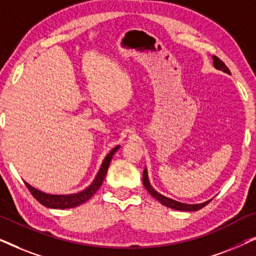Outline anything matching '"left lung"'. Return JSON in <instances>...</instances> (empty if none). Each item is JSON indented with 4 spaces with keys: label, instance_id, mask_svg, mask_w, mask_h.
<instances>
[{
    "label": "left lung",
    "instance_id": "8db88e82",
    "mask_svg": "<svg viewBox=\"0 0 256 256\" xmlns=\"http://www.w3.org/2000/svg\"><path fill=\"white\" fill-rule=\"evenodd\" d=\"M213 65H214L216 68L222 70V71L228 73V74L230 73L228 68L225 65V62H224L222 60H220V59L218 57H216V56H213ZM143 185H144L146 191H148L154 198L157 199L160 204L166 205L170 208L178 210V211H198V210L202 208L204 206H206L210 202H211V200H208V202H202V204H184V202H180L174 200V199L164 197V196L160 194L158 192H156L152 188V185H150L149 180H148V172H146V169H144V171H143Z\"/></svg>",
    "mask_w": 256,
    "mask_h": 256
}]
</instances>
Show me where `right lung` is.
I'll return each instance as SVG.
<instances>
[{"label": "right lung", "mask_w": 256, "mask_h": 256, "mask_svg": "<svg viewBox=\"0 0 256 256\" xmlns=\"http://www.w3.org/2000/svg\"><path fill=\"white\" fill-rule=\"evenodd\" d=\"M118 148H120V146H115L114 149L110 150V152L108 154L106 157H104V162H102V164H101L99 172H98L96 180H93V183L90 184L88 188H85L84 191L78 192V194H64V196L48 194H44V192H42L40 190H37V188H32L31 185L28 184L26 182H24V183H26V188H29L30 194H32L42 205L46 206V208H60V210L76 208V206L82 205V204H84V202H86L90 198H92V196L96 194L98 190H99V188L101 186V184H102V182L104 180V176H106V174H107V170H108V166H110V164L112 157H113V155L116 152V150Z\"/></svg>", "instance_id": "right-lung-1"}]
</instances>
